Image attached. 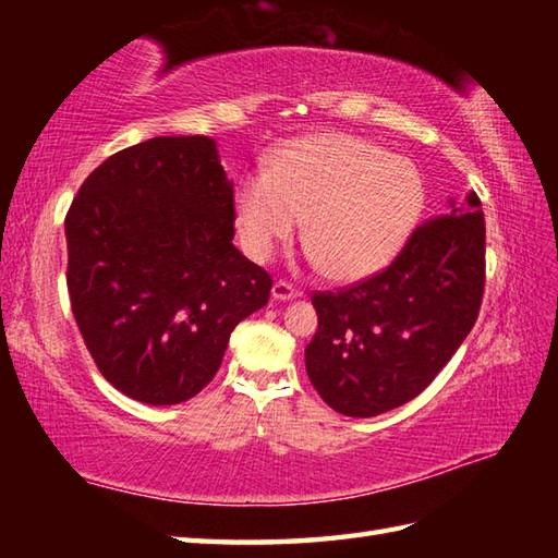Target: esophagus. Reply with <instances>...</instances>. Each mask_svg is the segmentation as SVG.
Listing matches in <instances>:
<instances>
[{"instance_id": "34e87169", "label": "esophagus", "mask_w": 558, "mask_h": 558, "mask_svg": "<svg viewBox=\"0 0 558 558\" xmlns=\"http://www.w3.org/2000/svg\"><path fill=\"white\" fill-rule=\"evenodd\" d=\"M300 290L292 286V282H288V280H278L276 286H272V300H278V302H288V300H294V298H300Z\"/></svg>"}]
</instances>
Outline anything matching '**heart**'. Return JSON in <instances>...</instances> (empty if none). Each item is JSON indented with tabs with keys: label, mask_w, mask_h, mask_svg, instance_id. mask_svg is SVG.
<instances>
[{
	"label": "heart",
	"mask_w": 558,
	"mask_h": 558,
	"mask_svg": "<svg viewBox=\"0 0 558 558\" xmlns=\"http://www.w3.org/2000/svg\"><path fill=\"white\" fill-rule=\"evenodd\" d=\"M424 204L420 172L345 134L298 138L236 189L234 216L246 254L266 260L298 232L328 276H372L398 254Z\"/></svg>",
	"instance_id": "b5f03b06"
}]
</instances>
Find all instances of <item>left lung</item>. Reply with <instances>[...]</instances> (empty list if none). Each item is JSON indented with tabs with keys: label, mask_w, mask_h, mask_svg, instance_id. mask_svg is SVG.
Here are the masks:
<instances>
[{
	"label": "left lung",
	"mask_w": 558,
	"mask_h": 558,
	"mask_svg": "<svg viewBox=\"0 0 558 558\" xmlns=\"http://www.w3.org/2000/svg\"><path fill=\"white\" fill-rule=\"evenodd\" d=\"M484 216L475 192L408 236L390 266L336 292H314L318 328L306 374L348 417L405 405L429 386L477 322Z\"/></svg>",
	"instance_id": "1"
}]
</instances>
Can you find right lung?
I'll list each match as a JSON object with an SVG mask.
<instances>
[{"instance_id": "1", "label": "right lung", "mask_w": 558, "mask_h": 558, "mask_svg": "<svg viewBox=\"0 0 558 558\" xmlns=\"http://www.w3.org/2000/svg\"><path fill=\"white\" fill-rule=\"evenodd\" d=\"M76 326L108 381L146 405L194 398L272 278L232 244L234 189L208 136L114 153L64 220Z\"/></svg>"}]
</instances>
